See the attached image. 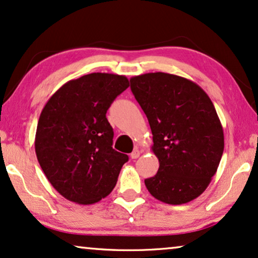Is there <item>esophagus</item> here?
I'll return each mask as SVG.
<instances>
[{
	"instance_id": "34e87169",
	"label": "esophagus",
	"mask_w": 258,
	"mask_h": 258,
	"mask_svg": "<svg viewBox=\"0 0 258 258\" xmlns=\"http://www.w3.org/2000/svg\"><path fill=\"white\" fill-rule=\"evenodd\" d=\"M141 155V150L139 149V148H136V149H134V151L132 154H130V157L133 158V160H136V158H139Z\"/></svg>"
}]
</instances>
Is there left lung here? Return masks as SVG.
I'll use <instances>...</instances> for the list:
<instances>
[{"label": "left lung", "instance_id": "8db88e82", "mask_svg": "<svg viewBox=\"0 0 258 258\" xmlns=\"http://www.w3.org/2000/svg\"><path fill=\"white\" fill-rule=\"evenodd\" d=\"M149 121L157 174L144 179L148 191L167 204H184L208 188L224 149V134L213 102L192 81L167 73L130 79Z\"/></svg>", "mask_w": 258, "mask_h": 258}]
</instances>
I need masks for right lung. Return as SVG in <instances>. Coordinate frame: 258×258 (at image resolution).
I'll return each instance as SVG.
<instances>
[{
	"instance_id": "obj_1",
	"label": "right lung",
	"mask_w": 258,
	"mask_h": 258,
	"mask_svg": "<svg viewBox=\"0 0 258 258\" xmlns=\"http://www.w3.org/2000/svg\"><path fill=\"white\" fill-rule=\"evenodd\" d=\"M128 87L123 75L88 74L63 84L42 109L35 151L48 181L64 199L94 204L116 185L129 157L112 149L114 132L105 114Z\"/></svg>"
}]
</instances>
